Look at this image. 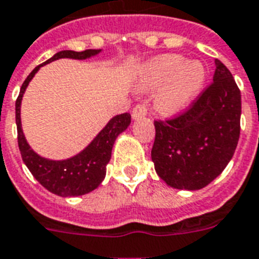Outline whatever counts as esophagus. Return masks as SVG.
<instances>
[{
	"instance_id": "1",
	"label": "esophagus",
	"mask_w": 259,
	"mask_h": 259,
	"mask_svg": "<svg viewBox=\"0 0 259 259\" xmlns=\"http://www.w3.org/2000/svg\"><path fill=\"white\" fill-rule=\"evenodd\" d=\"M147 111H148L147 104L139 103L138 106L132 110V117H134V119H142V117H144L145 115H147Z\"/></svg>"
}]
</instances>
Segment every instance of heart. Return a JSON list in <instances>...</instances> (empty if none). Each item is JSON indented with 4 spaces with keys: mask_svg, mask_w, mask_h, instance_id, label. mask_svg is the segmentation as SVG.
<instances>
[{
    "mask_svg": "<svg viewBox=\"0 0 259 259\" xmlns=\"http://www.w3.org/2000/svg\"><path fill=\"white\" fill-rule=\"evenodd\" d=\"M206 80L201 62L185 61L183 55L164 54L153 58L140 68V86L159 89L155 108L164 116H173L185 110L200 94Z\"/></svg>",
    "mask_w": 259,
    "mask_h": 259,
    "instance_id": "heart-1",
    "label": "heart"
}]
</instances>
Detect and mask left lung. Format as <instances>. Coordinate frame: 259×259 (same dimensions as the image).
Returning a JSON list of instances; mask_svg holds the SVG:
<instances>
[{
  "instance_id": "1",
  "label": "left lung",
  "mask_w": 259,
  "mask_h": 259,
  "mask_svg": "<svg viewBox=\"0 0 259 259\" xmlns=\"http://www.w3.org/2000/svg\"><path fill=\"white\" fill-rule=\"evenodd\" d=\"M213 83L183 114L155 120L152 161L169 187L197 191L221 175L240 139L241 91L215 59Z\"/></svg>"
}]
</instances>
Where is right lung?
I'll return each instance as SVG.
<instances>
[{
    "label": "right lung",
    "instance_id": "add662e5",
    "mask_svg": "<svg viewBox=\"0 0 259 259\" xmlns=\"http://www.w3.org/2000/svg\"><path fill=\"white\" fill-rule=\"evenodd\" d=\"M99 53L100 50H94V49H89L84 51H59L54 57H51L42 65L37 66L30 72L29 76L22 83L19 95L16 100L18 147L23 163L26 164L31 175L35 177V180L42 187L61 197L82 196V194L89 193L99 187L100 183L106 177V168L111 159V152H112L115 140L121 132L127 130L131 123V115L125 112V114L116 115L112 117L93 142L74 157H70L67 160H49L37 155L27 144L22 127H21V102H22L23 93H25L27 84L35 75V72L39 70L40 66L61 59V58L87 59V58L94 57Z\"/></svg>",
    "mask_w": 259,
    "mask_h": 259
}]
</instances>
